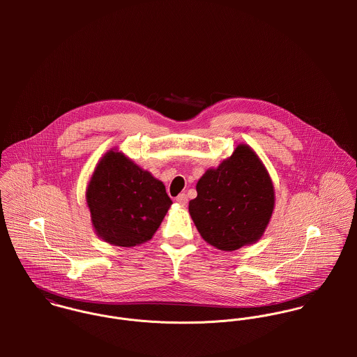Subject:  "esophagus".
<instances>
[{
  "mask_svg": "<svg viewBox=\"0 0 357 357\" xmlns=\"http://www.w3.org/2000/svg\"><path fill=\"white\" fill-rule=\"evenodd\" d=\"M176 201H177V204H181V206H185L187 202H188V197H187V194H180V195L176 198Z\"/></svg>",
  "mask_w": 357,
  "mask_h": 357,
  "instance_id": "34e87169",
  "label": "esophagus"
}]
</instances>
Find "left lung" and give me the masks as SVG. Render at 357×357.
Returning <instances> with one entry per match:
<instances>
[{
  "instance_id": "8db88e82",
  "label": "left lung",
  "mask_w": 357,
  "mask_h": 357,
  "mask_svg": "<svg viewBox=\"0 0 357 357\" xmlns=\"http://www.w3.org/2000/svg\"><path fill=\"white\" fill-rule=\"evenodd\" d=\"M190 201V214L204 242L222 252L253 245L264 235L273 208L272 178L249 144L204 172Z\"/></svg>"
}]
</instances>
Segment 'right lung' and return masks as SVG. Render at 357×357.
I'll use <instances>...</instances> for the list:
<instances>
[{"label":"right lung","mask_w":357,"mask_h":357,"mask_svg":"<svg viewBox=\"0 0 357 357\" xmlns=\"http://www.w3.org/2000/svg\"><path fill=\"white\" fill-rule=\"evenodd\" d=\"M85 199L96 235L121 248L150 241L173 204L160 180L116 149L98 162Z\"/></svg>","instance_id":"1"}]
</instances>
